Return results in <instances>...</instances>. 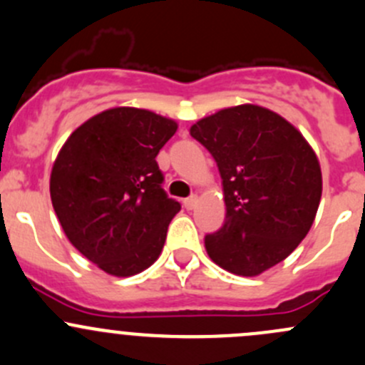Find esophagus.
<instances>
[{
	"label": "esophagus",
	"instance_id": "1",
	"mask_svg": "<svg viewBox=\"0 0 365 365\" xmlns=\"http://www.w3.org/2000/svg\"><path fill=\"white\" fill-rule=\"evenodd\" d=\"M197 204H198V197H197V195H191V197L184 198V202H182L184 209H187V210L197 207Z\"/></svg>",
	"mask_w": 365,
	"mask_h": 365
}]
</instances>
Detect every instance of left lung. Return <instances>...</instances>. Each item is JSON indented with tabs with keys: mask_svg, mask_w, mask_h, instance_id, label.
I'll return each mask as SVG.
<instances>
[{
	"mask_svg": "<svg viewBox=\"0 0 365 365\" xmlns=\"http://www.w3.org/2000/svg\"><path fill=\"white\" fill-rule=\"evenodd\" d=\"M223 184L225 223L205 235L214 264L258 276L307 235L322 198L318 158L295 126L269 108L237 105L191 126Z\"/></svg>",
	"mask_w": 365,
	"mask_h": 365,
	"instance_id": "left-lung-1",
	"label": "left lung"
}]
</instances>
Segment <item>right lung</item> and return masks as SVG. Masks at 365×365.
Returning a JSON list of instances; mask_svg holds the SVG:
<instances>
[{"label":"right lung","instance_id":"1","mask_svg":"<svg viewBox=\"0 0 365 365\" xmlns=\"http://www.w3.org/2000/svg\"><path fill=\"white\" fill-rule=\"evenodd\" d=\"M175 130L178 123L144 108H108L78 126L56 158V216L70 242L110 276L155 264L181 210L156 163Z\"/></svg>","mask_w":365,"mask_h":365}]
</instances>
